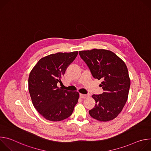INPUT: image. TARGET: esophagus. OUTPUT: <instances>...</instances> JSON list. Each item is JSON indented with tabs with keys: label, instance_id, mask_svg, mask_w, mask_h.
<instances>
[{
	"label": "esophagus",
	"instance_id": "obj_1",
	"mask_svg": "<svg viewBox=\"0 0 151 151\" xmlns=\"http://www.w3.org/2000/svg\"><path fill=\"white\" fill-rule=\"evenodd\" d=\"M79 97H80V98H81V99H85V98H87V97H88V95H87V94H79Z\"/></svg>",
	"mask_w": 151,
	"mask_h": 151
}]
</instances>
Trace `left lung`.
<instances>
[{
  "instance_id": "obj_1",
  "label": "left lung",
  "mask_w": 151,
  "mask_h": 151,
  "mask_svg": "<svg viewBox=\"0 0 151 151\" xmlns=\"http://www.w3.org/2000/svg\"><path fill=\"white\" fill-rule=\"evenodd\" d=\"M79 54L87 64L93 76L102 80L100 87L103 93L93 94L96 101L90 116L100 121H109L121 113L126 103L130 79L124 61L111 51L93 49L80 51Z\"/></svg>"
}]
</instances>
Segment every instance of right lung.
<instances>
[{
  "label": "right lung",
  "instance_id": "obj_1",
  "mask_svg": "<svg viewBox=\"0 0 151 151\" xmlns=\"http://www.w3.org/2000/svg\"><path fill=\"white\" fill-rule=\"evenodd\" d=\"M78 51L57 52L40 58L29 76V91L32 103L46 119L60 121L69 117L78 101L79 94L58 87Z\"/></svg>",
  "mask_w": 151,
  "mask_h": 151
}]
</instances>
